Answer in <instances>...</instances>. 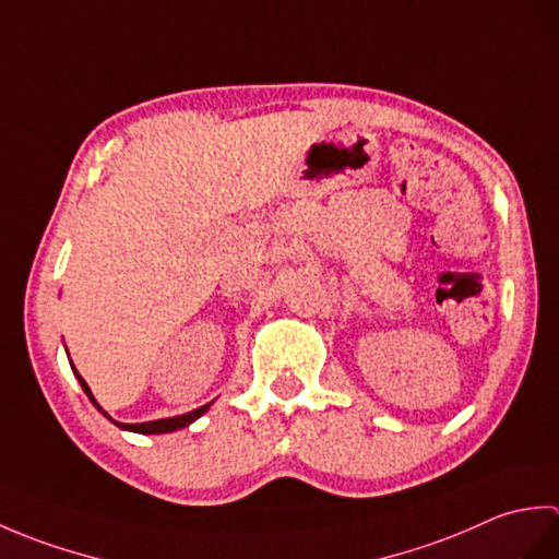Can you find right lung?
<instances>
[{"label": "right lung", "instance_id": "right-lung-1", "mask_svg": "<svg viewBox=\"0 0 559 559\" xmlns=\"http://www.w3.org/2000/svg\"><path fill=\"white\" fill-rule=\"evenodd\" d=\"M76 377H79V374H76ZM79 382H81L83 391H86V394H88V399L93 401V406L100 408L98 403H96V399H93L88 384L83 382L81 377H79ZM209 406H211V403H206V406H201V408H197V411H192V413L177 415V418H163V420L139 423V425H127V423H115V425H117V427H122V430H132V432H141V435H163V432H175V430H182V427H187L189 423H194L197 418H201V415H204V413L209 411Z\"/></svg>", "mask_w": 559, "mask_h": 559}]
</instances>
